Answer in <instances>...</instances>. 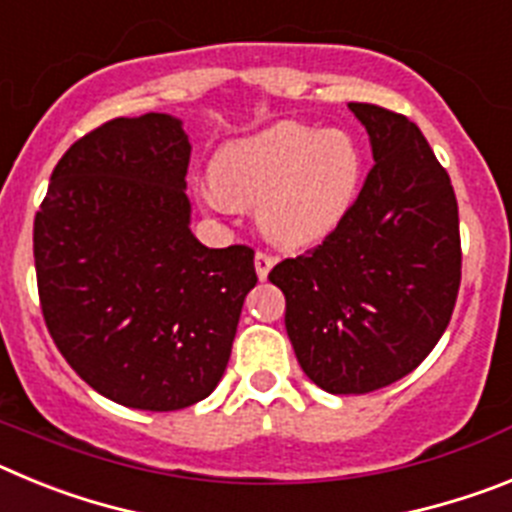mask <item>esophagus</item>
Instances as JSON below:
<instances>
[{
  "label": "esophagus",
  "mask_w": 512,
  "mask_h": 512,
  "mask_svg": "<svg viewBox=\"0 0 512 512\" xmlns=\"http://www.w3.org/2000/svg\"><path fill=\"white\" fill-rule=\"evenodd\" d=\"M253 264H256V274H259V279H266L269 277L271 266H274V256H269L266 251H256V259H253Z\"/></svg>",
  "instance_id": "esophagus-1"
}]
</instances>
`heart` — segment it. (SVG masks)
<instances>
[{"mask_svg": "<svg viewBox=\"0 0 512 512\" xmlns=\"http://www.w3.org/2000/svg\"><path fill=\"white\" fill-rule=\"evenodd\" d=\"M361 184V153L343 130L284 120L228 140L210 161L207 207H253L266 238L284 248L323 241L351 212Z\"/></svg>", "mask_w": 512, "mask_h": 512, "instance_id": "b5f03b06", "label": "heart"}]
</instances>
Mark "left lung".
Masks as SVG:
<instances>
[{"label": "left lung", "mask_w": 512, "mask_h": 512, "mask_svg": "<svg viewBox=\"0 0 512 512\" xmlns=\"http://www.w3.org/2000/svg\"><path fill=\"white\" fill-rule=\"evenodd\" d=\"M348 110L374 166L320 246L271 269L302 372L330 395H366L410 374L449 325L461 282L459 207L420 128L377 104Z\"/></svg>", "instance_id": "obj_1"}]
</instances>
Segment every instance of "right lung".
I'll return each mask as SVG.
<instances>
[{
    "mask_svg": "<svg viewBox=\"0 0 512 512\" xmlns=\"http://www.w3.org/2000/svg\"><path fill=\"white\" fill-rule=\"evenodd\" d=\"M187 133L148 112L79 138L35 215L43 318L84 382L125 408L169 413L223 379L246 295L248 246L207 248L189 230Z\"/></svg>",
    "mask_w": 512,
    "mask_h": 512,
    "instance_id": "add662e5",
    "label": "right lung"
}]
</instances>
